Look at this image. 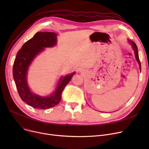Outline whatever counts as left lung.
I'll return each instance as SVG.
<instances>
[{
    "label": "left lung",
    "instance_id": "left-lung-1",
    "mask_svg": "<svg viewBox=\"0 0 149 149\" xmlns=\"http://www.w3.org/2000/svg\"><path fill=\"white\" fill-rule=\"evenodd\" d=\"M129 41L130 43L132 45L133 49H134V51H135V54L136 59V60H137L138 63H139V69H140V70H141V62H140V60H139V58L138 51V48H137V46H136V45L135 44V43L134 42L130 41V40H129Z\"/></svg>",
    "mask_w": 149,
    "mask_h": 149
}]
</instances>
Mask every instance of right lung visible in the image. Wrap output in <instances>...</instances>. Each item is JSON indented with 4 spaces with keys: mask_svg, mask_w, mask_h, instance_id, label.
<instances>
[{
    "mask_svg": "<svg viewBox=\"0 0 149 149\" xmlns=\"http://www.w3.org/2000/svg\"><path fill=\"white\" fill-rule=\"evenodd\" d=\"M57 34L51 32H38L29 39L19 51L15 57L13 74L19 95L22 101L36 109H46L57 105L61 101L62 92L75 72L61 77L56 90L50 97H42L31 92L26 81L28 66L38 54L46 47L54 46L57 43Z\"/></svg>",
    "mask_w": 149,
    "mask_h": 149,
    "instance_id": "obj_1",
    "label": "right lung"
}]
</instances>
